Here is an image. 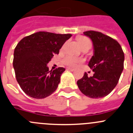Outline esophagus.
<instances>
[{
	"label": "esophagus",
	"instance_id": "1",
	"mask_svg": "<svg viewBox=\"0 0 133 133\" xmlns=\"http://www.w3.org/2000/svg\"><path fill=\"white\" fill-rule=\"evenodd\" d=\"M68 70L71 71H75V69H73V68H68Z\"/></svg>",
	"mask_w": 133,
	"mask_h": 133
}]
</instances>
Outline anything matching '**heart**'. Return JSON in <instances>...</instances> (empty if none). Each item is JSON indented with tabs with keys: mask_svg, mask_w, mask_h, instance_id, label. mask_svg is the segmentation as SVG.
<instances>
[{
	"mask_svg": "<svg viewBox=\"0 0 133 133\" xmlns=\"http://www.w3.org/2000/svg\"><path fill=\"white\" fill-rule=\"evenodd\" d=\"M77 42H78V45H79L80 47L82 49L86 47H90L91 45V42L88 38H86V37L84 36H81L78 37L77 38ZM84 61V60L81 58H77L75 56H67L63 59V63H64L65 65H69V66H72V67H75L77 65H78V64L82 63Z\"/></svg>",
	"mask_w": 133,
	"mask_h": 133,
	"instance_id": "heart-1",
	"label": "heart"
}]
</instances>
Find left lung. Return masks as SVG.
Masks as SVG:
<instances>
[{
  "instance_id": "1",
  "label": "left lung",
  "mask_w": 133,
  "mask_h": 133,
  "mask_svg": "<svg viewBox=\"0 0 133 133\" xmlns=\"http://www.w3.org/2000/svg\"><path fill=\"white\" fill-rule=\"evenodd\" d=\"M84 34L91 39L94 45V55L88 66L94 73L89 77L84 73L77 84L86 96L103 97L114 90L119 81L123 69L124 53L116 40L101 32L90 30Z\"/></svg>"
}]
</instances>
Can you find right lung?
<instances>
[{"mask_svg":"<svg viewBox=\"0 0 133 133\" xmlns=\"http://www.w3.org/2000/svg\"><path fill=\"white\" fill-rule=\"evenodd\" d=\"M71 36L38 32L18 43L14 50L13 65L17 81L26 95L43 99L56 90L65 69L58 68L49 71L47 64Z\"/></svg>","mask_w":133,"mask_h":133,"instance_id":"obj_1","label":"right lung"}]
</instances>
